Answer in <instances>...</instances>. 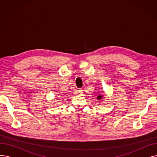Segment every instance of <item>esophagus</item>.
I'll use <instances>...</instances> for the list:
<instances>
[{
	"label": "esophagus",
	"mask_w": 157,
	"mask_h": 157,
	"mask_svg": "<svg viewBox=\"0 0 157 157\" xmlns=\"http://www.w3.org/2000/svg\"><path fill=\"white\" fill-rule=\"evenodd\" d=\"M78 93H79L80 95H81V94H83V90L82 89V88L79 89V90H78Z\"/></svg>",
	"instance_id": "obj_1"
}]
</instances>
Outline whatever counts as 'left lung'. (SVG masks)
I'll use <instances>...</instances> for the list:
<instances>
[{
    "mask_svg": "<svg viewBox=\"0 0 157 157\" xmlns=\"http://www.w3.org/2000/svg\"><path fill=\"white\" fill-rule=\"evenodd\" d=\"M102 97H103V96L102 95H98L97 97V99H98V100H101V98H102Z\"/></svg>",
    "mask_w": 157,
    "mask_h": 157,
    "instance_id": "8db88e82",
    "label": "left lung"
}]
</instances>
